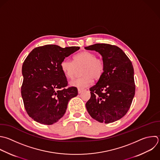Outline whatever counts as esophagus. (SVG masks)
<instances>
[{
  "label": "esophagus",
  "instance_id": "obj_1",
  "mask_svg": "<svg viewBox=\"0 0 160 160\" xmlns=\"http://www.w3.org/2000/svg\"><path fill=\"white\" fill-rule=\"evenodd\" d=\"M82 91H83V89H79V88L78 89V93H79V94H81Z\"/></svg>",
  "mask_w": 160,
  "mask_h": 160
}]
</instances>
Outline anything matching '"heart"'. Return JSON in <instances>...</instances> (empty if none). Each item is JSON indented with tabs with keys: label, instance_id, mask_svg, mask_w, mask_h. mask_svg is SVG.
Segmentation results:
<instances>
[{
	"label": "heart",
	"instance_id": "heart-1",
	"mask_svg": "<svg viewBox=\"0 0 160 160\" xmlns=\"http://www.w3.org/2000/svg\"><path fill=\"white\" fill-rule=\"evenodd\" d=\"M61 69L68 79L74 77L78 69L81 68L82 76L70 81V85L78 88L90 86L94 79H99L104 71V62L90 51H83L73 56L72 61L68 58L64 59L60 64Z\"/></svg>",
	"mask_w": 160,
	"mask_h": 160
}]
</instances>
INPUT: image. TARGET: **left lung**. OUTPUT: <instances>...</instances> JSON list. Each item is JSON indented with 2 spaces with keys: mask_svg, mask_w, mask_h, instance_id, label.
Instances as JSON below:
<instances>
[{
  "mask_svg": "<svg viewBox=\"0 0 160 160\" xmlns=\"http://www.w3.org/2000/svg\"><path fill=\"white\" fill-rule=\"evenodd\" d=\"M85 49L98 52L105 65L102 75L89 89L91 98L86 104L88 112L100 122H114L127 113L135 94L132 62L114 45L95 44Z\"/></svg>",
  "mask_w": 160,
  "mask_h": 160,
  "instance_id": "1",
  "label": "left lung"
}]
</instances>
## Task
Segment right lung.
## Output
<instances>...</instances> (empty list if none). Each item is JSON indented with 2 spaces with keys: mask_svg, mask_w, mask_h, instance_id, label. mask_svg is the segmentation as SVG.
I'll list each match as a JSON object with an SVG mask.
<instances>
[{
  "mask_svg": "<svg viewBox=\"0 0 160 160\" xmlns=\"http://www.w3.org/2000/svg\"><path fill=\"white\" fill-rule=\"evenodd\" d=\"M79 48L46 45L34 49L25 59L21 95L27 113L35 121L46 125L58 122L69 100L78 95L76 87L67 88L60 64Z\"/></svg>",
  "mask_w": 160,
  "mask_h": 160,
  "instance_id": "1",
  "label": "right lung"
}]
</instances>
